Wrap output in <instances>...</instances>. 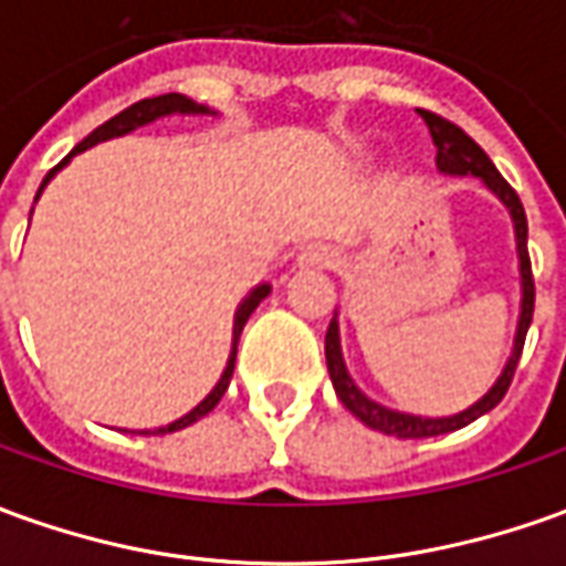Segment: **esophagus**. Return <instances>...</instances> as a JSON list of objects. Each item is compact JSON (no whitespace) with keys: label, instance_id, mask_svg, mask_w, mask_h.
<instances>
[{"label":"esophagus","instance_id":"esophagus-1","mask_svg":"<svg viewBox=\"0 0 566 566\" xmlns=\"http://www.w3.org/2000/svg\"><path fill=\"white\" fill-rule=\"evenodd\" d=\"M333 249L329 245H307L298 255V268H329L333 264Z\"/></svg>","mask_w":566,"mask_h":566}]
</instances>
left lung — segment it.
Returning a JSON list of instances; mask_svg holds the SVG:
<instances>
[{"instance_id": "1", "label": "left lung", "mask_w": 566, "mask_h": 566, "mask_svg": "<svg viewBox=\"0 0 566 566\" xmlns=\"http://www.w3.org/2000/svg\"><path fill=\"white\" fill-rule=\"evenodd\" d=\"M422 119L431 138H434V147H438V171L447 175V178H478L481 185L496 197L509 216H512L514 224V245H517V274H521V311H517V326H514V342L512 354L502 366L499 379L490 385V391L484 397H478L469 409L462 412H453V416H412V412H400V409H391L366 397L357 381L350 379L348 366H345V354H342V335H338V311H335L333 323L326 329V366H329V379H333V388L338 400L345 403L350 416H357L366 428L373 431H381V434H391V438L416 440V438H438V434H450V431H459L465 428L474 419H481L484 412L496 407L499 400L505 397L509 385H512L514 369H517V360H521V350H524V338H527L530 321H533V274H530V255H527V216H524V206L517 200V193L512 190V185L502 178L496 171V166L490 163L484 150L478 144L471 142L469 135L462 132L453 123L440 119L438 113L422 111Z\"/></svg>"}]
</instances>
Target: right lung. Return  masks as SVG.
<instances>
[{
    "mask_svg": "<svg viewBox=\"0 0 566 566\" xmlns=\"http://www.w3.org/2000/svg\"><path fill=\"white\" fill-rule=\"evenodd\" d=\"M166 116H218V111H212V107H206V104H197V101H190L187 95H159V97H144V101H138V104H132V107H126L123 113H116L113 119H107L104 126H97L88 138H82L73 150H70L67 157L61 159L57 166H54L49 175H45V181L39 185V193L36 200L42 197V190H45V185L52 181L57 171L67 166L70 159L76 157V154H82V150H88V147H95V144H104L111 142V138H123V135H128V132H135V128L142 126H150V123H157V119H166ZM271 295V283H259L255 290L245 295L243 302L237 305V314H233V338H231V354H228V366H224V373H221V379L216 381V388L209 391V395L202 397L197 407L190 409V412H185L181 419H175V422L169 424H159V428H154V431H138V434H171V431H181V428H187V424L200 422L202 416H209L212 409L218 407V400L224 397V391H228V385H231V376H233V360H237V342H240V333H243L245 321L252 317V311L264 302Z\"/></svg>",
    "mask_w": 566,
    "mask_h": 566,
    "instance_id": "add662e5",
    "label": "right lung"
}]
</instances>
